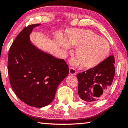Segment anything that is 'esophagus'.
Returning <instances> with one entry per match:
<instances>
[{
  "instance_id": "obj_1",
  "label": "esophagus",
  "mask_w": 128,
  "mask_h": 128,
  "mask_svg": "<svg viewBox=\"0 0 128 128\" xmlns=\"http://www.w3.org/2000/svg\"><path fill=\"white\" fill-rule=\"evenodd\" d=\"M76 72H76V68H72V67L69 68V74H70V75H76Z\"/></svg>"
}]
</instances>
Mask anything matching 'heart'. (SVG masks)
I'll return each mask as SVG.
<instances>
[{
  "mask_svg": "<svg viewBox=\"0 0 128 128\" xmlns=\"http://www.w3.org/2000/svg\"><path fill=\"white\" fill-rule=\"evenodd\" d=\"M67 41L61 38L58 45L64 48H69V44L78 47L76 51V59L73 63L82 62L85 68L97 66L106 58L110 52V45L106 39L100 37L92 31L76 29L68 31Z\"/></svg>",
  "mask_w": 128,
  "mask_h": 128,
  "instance_id": "b5f03b06",
  "label": "heart"
}]
</instances>
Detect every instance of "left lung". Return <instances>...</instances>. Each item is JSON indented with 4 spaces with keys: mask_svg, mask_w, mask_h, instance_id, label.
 Returning a JSON list of instances; mask_svg holds the SVG:
<instances>
[{
    "mask_svg": "<svg viewBox=\"0 0 128 128\" xmlns=\"http://www.w3.org/2000/svg\"><path fill=\"white\" fill-rule=\"evenodd\" d=\"M113 56H110L95 68L76 75L78 80V93L84 101L100 100L108 93L115 74Z\"/></svg>",
    "mask_w": 128,
    "mask_h": 128,
    "instance_id": "left-lung-1",
    "label": "left lung"
}]
</instances>
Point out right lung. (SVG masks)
<instances>
[{
	"mask_svg": "<svg viewBox=\"0 0 128 128\" xmlns=\"http://www.w3.org/2000/svg\"><path fill=\"white\" fill-rule=\"evenodd\" d=\"M40 24L25 27L10 47L8 73L11 88L22 101L42 108L54 100L59 84L68 74L64 60L43 52L31 44L29 35Z\"/></svg>",
	"mask_w": 128,
	"mask_h": 128,
	"instance_id": "right-lung-1",
	"label": "right lung"
}]
</instances>
